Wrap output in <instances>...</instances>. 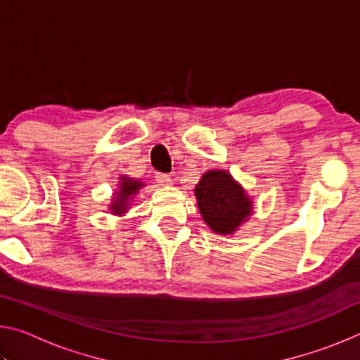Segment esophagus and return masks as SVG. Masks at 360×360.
<instances>
[{"label":"esophagus","mask_w":360,"mask_h":360,"mask_svg":"<svg viewBox=\"0 0 360 360\" xmlns=\"http://www.w3.org/2000/svg\"><path fill=\"white\" fill-rule=\"evenodd\" d=\"M155 181L158 182V186H172V178L168 174L158 173L155 174Z\"/></svg>","instance_id":"34e87169"}]
</instances>
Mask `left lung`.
Segmentation results:
<instances>
[{
	"label": "left lung",
	"instance_id": "1",
	"mask_svg": "<svg viewBox=\"0 0 360 360\" xmlns=\"http://www.w3.org/2000/svg\"><path fill=\"white\" fill-rule=\"evenodd\" d=\"M198 210L206 225L219 235L235 233L252 214V202L229 172L211 169L195 186Z\"/></svg>",
	"mask_w": 360,
	"mask_h": 360
}]
</instances>
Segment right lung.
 I'll return each mask as SVG.
<instances>
[{"mask_svg": "<svg viewBox=\"0 0 360 360\" xmlns=\"http://www.w3.org/2000/svg\"><path fill=\"white\" fill-rule=\"evenodd\" d=\"M144 184L141 181L127 178V176H120L119 182V191L115 192V197L112 198V203L109 205V210H111L112 214L122 216L125 214L127 210H129L130 200L135 197L139 188Z\"/></svg>", "mask_w": 360, "mask_h": 360, "instance_id": "1", "label": "right lung"}]
</instances>
